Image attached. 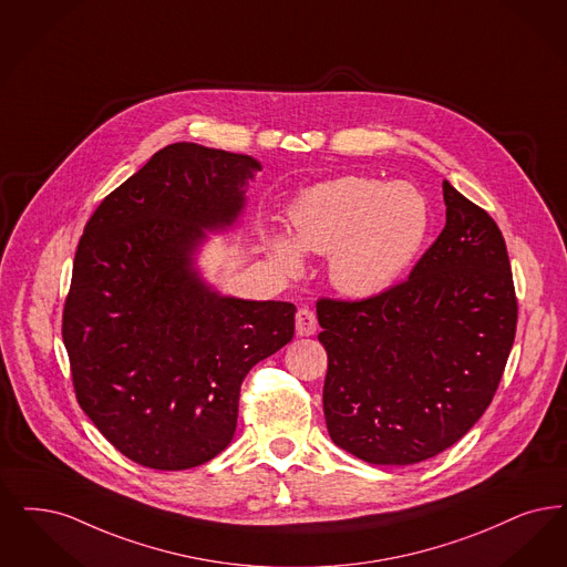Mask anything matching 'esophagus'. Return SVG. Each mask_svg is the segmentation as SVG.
Wrapping results in <instances>:
<instances>
[{"label":"esophagus","mask_w":567,"mask_h":567,"mask_svg":"<svg viewBox=\"0 0 567 567\" xmlns=\"http://www.w3.org/2000/svg\"><path fill=\"white\" fill-rule=\"evenodd\" d=\"M317 329L318 320L310 308H301V310L295 315V331H297L299 338H310V336L317 333Z\"/></svg>","instance_id":"obj_1"}]
</instances>
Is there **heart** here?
<instances>
[{"label": "heart", "mask_w": 567, "mask_h": 567, "mask_svg": "<svg viewBox=\"0 0 567 567\" xmlns=\"http://www.w3.org/2000/svg\"><path fill=\"white\" fill-rule=\"evenodd\" d=\"M291 234H270L276 268L295 276L303 252L329 255L333 289L352 299L390 291L424 247L431 213L411 183L338 177L301 192L289 208Z\"/></svg>", "instance_id": "obj_1"}]
</instances>
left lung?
<instances>
[{
    "label": "left lung",
    "mask_w": 567,
    "mask_h": 567,
    "mask_svg": "<svg viewBox=\"0 0 567 567\" xmlns=\"http://www.w3.org/2000/svg\"><path fill=\"white\" fill-rule=\"evenodd\" d=\"M443 200L445 227L405 282L317 303L327 431L369 464L409 466L457 443L489 408L515 341L502 231L447 179Z\"/></svg>",
    "instance_id": "obj_1"
}]
</instances>
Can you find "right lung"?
Returning <instances> with one entry per match:
<instances>
[{
    "instance_id": "1",
    "label": "right lung",
    "mask_w": 567,
    "mask_h": 567,
    "mask_svg": "<svg viewBox=\"0 0 567 567\" xmlns=\"http://www.w3.org/2000/svg\"><path fill=\"white\" fill-rule=\"evenodd\" d=\"M261 162L173 143L114 189L75 250L63 341L80 408L136 464L185 471L224 452L240 384L293 340L289 301L219 293L208 234L240 226Z\"/></svg>"
}]
</instances>
